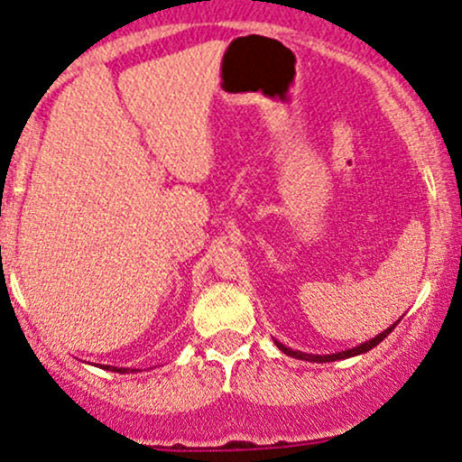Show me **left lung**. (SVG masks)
I'll return each mask as SVG.
<instances>
[{
	"instance_id": "1",
	"label": "left lung",
	"mask_w": 462,
	"mask_h": 462,
	"mask_svg": "<svg viewBox=\"0 0 462 462\" xmlns=\"http://www.w3.org/2000/svg\"><path fill=\"white\" fill-rule=\"evenodd\" d=\"M397 323H399V320H397ZM397 323H393L391 328L382 331V334H377L375 338L366 340V343L357 345V346H354V349H345V351H338V354H323V356H319V354H305V351H299V349H290V346L282 345V343H279V340H274V345L279 346V351H283V354L290 356V357H297V360H308V362H320V365H323V362L346 360V357H354V356H362V354H366V351H371L373 346H377V345H380L382 340H384L386 336L391 334L393 329H395V325H397Z\"/></svg>"
}]
</instances>
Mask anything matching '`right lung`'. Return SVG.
I'll return each instance as SVG.
<instances>
[{
    "label": "right lung",
    "mask_w": 462,
    "mask_h": 462,
    "mask_svg": "<svg viewBox=\"0 0 462 462\" xmlns=\"http://www.w3.org/2000/svg\"><path fill=\"white\" fill-rule=\"evenodd\" d=\"M106 371H116V373H137V369H122V366H102Z\"/></svg>",
    "instance_id": "1"
}]
</instances>
